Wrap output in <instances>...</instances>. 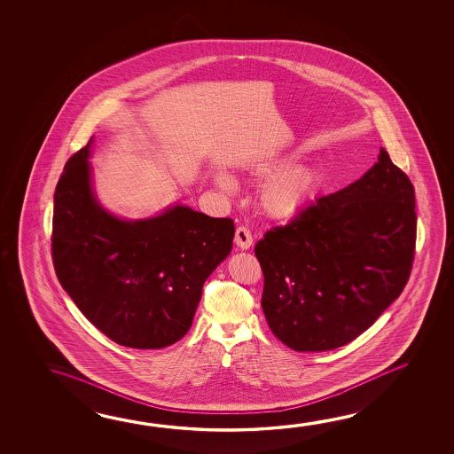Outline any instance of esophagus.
Listing matches in <instances>:
<instances>
[{
  "label": "esophagus",
  "instance_id": "obj_1",
  "mask_svg": "<svg viewBox=\"0 0 454 454\" xmlns=\"http://www.w3.org/2000/svg\"><path fill=\"white\" fill-rule=\"evenodd\" d=\"M234 242L240 250H248L253 244L252 232L247 230L246 226H239L234 236Z\"/></svg>",
  "mask_w": 454,
  "mask_h": 454
}]
</instances>
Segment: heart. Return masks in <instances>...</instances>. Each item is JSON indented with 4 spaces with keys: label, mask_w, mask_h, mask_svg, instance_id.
Wrapping results in <instances>:
<instances>
[{
    "label": "heart",
    "mask_w": 454,
    "mask_h": 454,
    "mask_svg": "<svg viewBox=\"0 0 454 454\" xmlns=\"http://www.w3.org/2000/svg\"><path fill=\"white\" fill-rule=\"evenodd\" d=\"M301 156L299 150L286 155L266 158L254 166V171L261 177H271L261 190V207L266 215L274 220L290 222L301 215L320 193L321 174L313 166H296L286 172ZM285 171L283 173L282 171ZM216 185L224 192L234 188L232 179L226 174H218Z\"/></svg>",
    "instance_id": "heart-1"
}]
</instances>
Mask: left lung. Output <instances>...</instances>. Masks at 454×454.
Listing matches in <instances>:
<instances>
[{
    "label": "left lung",
    "mask_w": 454,
    "mask_h": 454,
    "mask_svg": "<svg viewBox=\"0 0 454 454\" xmlns=\"http://www.w3.org/2000/svg\"><path fill=\"white\" fill-rule=\"evenodd\" d=\"M415 242V188L380 149L361 179L321 196L254 247L270 331L296 351L355 340L399 298Z\"/></svg>",
    "instance_id": "left-lung-1"
}]
</instances>
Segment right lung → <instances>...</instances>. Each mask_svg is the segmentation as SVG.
Segmentation results:
<instances>
[{"label":"right lung","instance_id":"obj_1","mask_svg":"<svg viewBox=\"0 0 454 454\" xmlns=\"http://www.w3.org/2000/svg\"><path fill=\"white\" fill-rule=\"evenodd\" d=\"M89 144L53 196L55 272L85 318L123 347H169L188 333L202 285L232 248L234 222L186 206L144 220L107 212L91 186Z\"/></svg>","mask_w":454,"mask_h":454}]
</instances>
